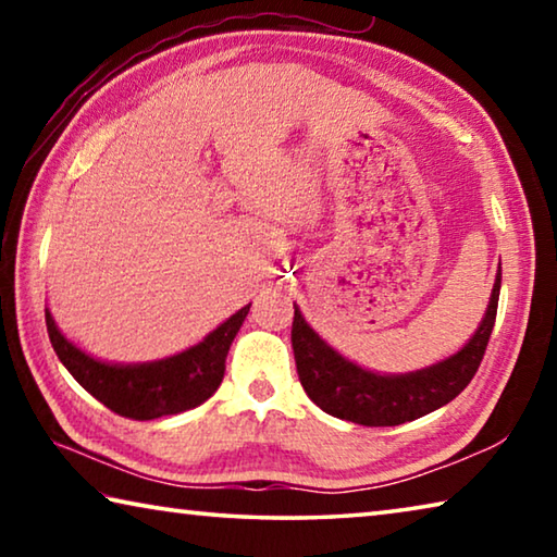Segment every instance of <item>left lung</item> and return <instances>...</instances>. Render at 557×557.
Listing matches in <instances>:
<instances>
[{
  "mask_svg": "<svg viewBox=\"0 0 557 557\" xmlns=\"http://www.w3.org/2000/svg\"><path fill=\"white\" fill-rule=\"evenodd\" d=\"M498 292H502V265L496 272L486 314L469 342L457 354L410 373H375L354 363L332 344H326L295 305L292 348H295L301 388L324 412L356 425L391 428L418 420L455 400L474 379L496 322Z\"/></svg>",
  "mask_w": 557,
  "mask_h": 557,
  "instance_id": "obj_1",
  "label": "left lung"
}]
</instances>
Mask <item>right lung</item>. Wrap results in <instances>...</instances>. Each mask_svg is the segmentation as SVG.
<instances>
[{
    "instance_id": "obj_1",
    "label": "right lung",
    "mask_w": 557,
    "mask_h": 557,
    "mask_svg": "<svg viewBox=\"0 0 557 557\" xmlns=\"http://www.w3.org/2000/svg\"><path fill=\"white\" fill-rule=\"evenodd\" d=\"M250 305L206 334L199 344L174 356L145 363H110L90 356L65 338L46 309V329L55 356L69 373L112 412L132 420H157L201 405L219 391L225 373V356L240 332Z\"/></svg>"
}]
</instances>
